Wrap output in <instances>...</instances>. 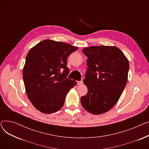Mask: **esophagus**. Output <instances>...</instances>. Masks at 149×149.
<instances>
[{
    "label": "esophagus",
    "mask_w": 149,
    "mask_h": 149,
    "mask_svg": "<svg viewBox=\"0 0 149 149\" xmlns=\"http://www.w3.org/2000/svg\"><path fill=\"white\" fill-rule=\"evenodd\" d=\"M83 81L82 80H81V81H77V84L78 85H81V84H83Z\"/></svg>",
    "instance_id": "1"
}]
</instances>
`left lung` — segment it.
<instances>
[{"label": "left lung", "instance_id": "obj_1", "mask_svg": "<svg viewBox=\"0 0 149 149\" xmlns=\"http://www.w3.org/2000/svg\"><path fill=\"white\" fill-rule=\"evenodd\" d=\"M83 52L88 57L83 81L88 91L81 97V105L92 114L105 113L117 103L126 86L129 61L115 46H91Z\"/></svg>", "mask_w": 149, "mask_h": 149}]
</instances>
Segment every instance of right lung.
Instances as JSON below:
<instances>
[{
  "label": "right lung",
  "mask_w": 149,
  "mask_h": 149,
  "mask_svg": "<svg viewBox=\"0 0 149 149\" xmlns=\"http://www.w3.org/2000/svg\"><path fill=\"white\" fill-rule=\"evenodd\" d=\"M77 49L64 42L45 40L28 52L23 79L28 97L39 111L52 113L63 106L67 93L77 84L67 77V58Z\"/></svg>",
  "instance_id": "obj_1"
}]
</instances>
